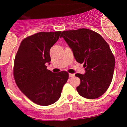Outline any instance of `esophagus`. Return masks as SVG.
<instances>
[{
  "label": "esophagus",
  "instance_id": "34e87169",
  "mask_svg": "<svg viewBox=\"0 0 127 127\" xmlns=\"http://www.w3.org/2000/svg\"><path fill=\"white\" fill-rule=\"evenodd\" d=\"M74 74H69V77H74Z\"/></svg>",
  "mask_w": 127,
  "mask_h": 127
}]
</instances>
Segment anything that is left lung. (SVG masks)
<instances>
[{"instance_id": "8db88e82", "label": "left lung", "mask_w": 127, "mask_h": 127, "mask_svg": "<svg viewBox=\"0 0 127 127\" xmlns=\"http://www.w3.org/2000/svg\"><path fill=\"white\" fill-rule=\"evenodd\" d=\"M60 37L72 49L76 61L86 67L85 74H75L81 80L77 92L89 99L100 97L111 85L115 66L107 42L99 33L87 29L63 31Z\"/></svg>"}]
</instances>
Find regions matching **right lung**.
Returning a JSON list of instances; mask_svg holds the SVG:
<instances>
[{"label":"right lung","mask_w":127,"mask_h":127,"mask_svg":"<svg viewBox=\"0 0 127 127\" xmlns=\"http://www.w3.org/2000/svg\"><path fill=\"white\" fill-rule=\"evenodd\" d=\"M61 31L39 32L23 39L15 56L13 68L18 87L33 102L49 105L59 99L69 73L47 69L50 50L60 37ZM50 64V63H49Z\"/></svg>","instance_id":"obj_1"}]
</instances>
